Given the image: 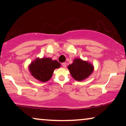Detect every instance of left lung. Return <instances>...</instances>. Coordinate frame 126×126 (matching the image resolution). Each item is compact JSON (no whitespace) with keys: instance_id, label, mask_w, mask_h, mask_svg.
I'll list each match as a JSON object with an SVG mask.
<instances>
[{"instance_id":"left-lung-1","label":"left lung","mask_w":126,"mask_h":126,"mask_svg":"<svg viewBox=\"0 0 126 126\" xmlns=\"http://www.w3.org/2000/svg\"><path fill=\"white\" fill-rule=\"evenodd\" d=\"M60 63L50 57L37 59L29 66L31 75L40 81L45 82L50 80L54 70L60 67Z\"/></svg>"}]
</instances>
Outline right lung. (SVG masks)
I'll list each match as a JSON object with an SVG mask.
<instances>
[{"instance_id":"1","label":"right lung","mask_w":126,"mask_h":126,"mask_svg":"<svg viewBox=\"0 0 126 126\" xmlns=\"http://www.w3.org/2000/svg\"><path fill=\"white\" fill-rule=\"evenodd\" d=\"M68 69L75 80L82 81L93 72L94 66L88 62L77 58L73 60L72 64L68 66Z\"/></svg>"}]
</instances>
